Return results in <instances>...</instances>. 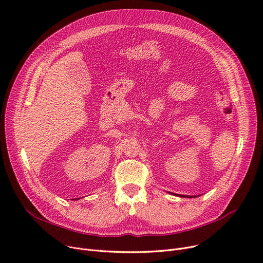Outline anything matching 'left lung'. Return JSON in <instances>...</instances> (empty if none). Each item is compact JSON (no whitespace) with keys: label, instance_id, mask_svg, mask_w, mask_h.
I'll use <instances>...</instances> for the list:
<instances>
[{"label":"left lung","instance_id":"obj_1","mask_svg":"<svg viewBox=\"0 0 263 263\" xmlns=\"http://www.w3.org/2000/svg\"><path fill=\"white\" fill-rule=\"evenodd\" d=\"M174 195H175V194H174ZM181 197H187V198H191V197H192V196H191V197H190V196H184V195H183V196H181ZM195 197H196V196H195Z\"/></svg>","mask_w":263,"mask_h":263}]
</instances>
